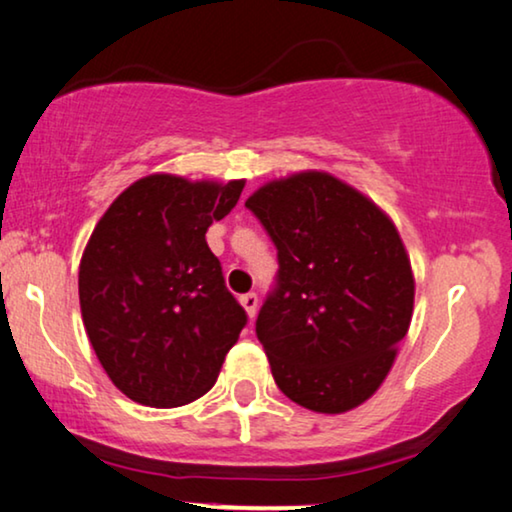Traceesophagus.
<instances>
[{
    "label": "esophagus",
    "instance_id": "1",
    "mask_svg": "<svg viewBox=\"0 0 512 512\" xmlns=\"http://www.w3.org/2000/svg\"><path fill=\"white\" fill-rule=\"evenodd\" d=\"M241 306L246 308V313H248V318L253 320L255 318V313H257V304H259V299H257V294L255 292H248V294H241Z\"/></svg>",
    "mask_w": 512,
    "mask_h": 512
}]
</instances>
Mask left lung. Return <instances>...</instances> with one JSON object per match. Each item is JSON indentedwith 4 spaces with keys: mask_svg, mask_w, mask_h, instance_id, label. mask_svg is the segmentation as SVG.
I'll use <instances>...</instances> for the list:
<instances>
[{
    "mask_svg": "<svg viewBox=\"0 0 512 512\" xmlns=\"http://www.w3.org/2000/svg\"><path fill=\"white\" fill-rule=\"evenodd\" d=\"M246 206L278 248L257 338L280 392L315 413L362 406L413 318L415 278L390 215L327 171L264 183Z\"/></svg>",
    "mask_w": 512,
    "mask_h": 512,
    "instance_id": "obj_1",
    "label": "left lung"
}]
</instances>
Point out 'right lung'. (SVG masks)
Returning a JSON list of instances; mask_svg holds the SVG:
<instances>
[{
	"mask_svg": "<svg viewBox=\"0 0 512 512\" xmlns=\"http://www.w3.org/2000/svg\"><path fill=\"white\" fill-rule=\"evenodd\" d=\"M243 185L150 174L97 222L78 269L81 315L106 376L132 401L176 408L204 397L239 341L246 311L206 232Z\"/></svg>",
	"mask_w": 512,
	"mask_h": 512,
	"instance_id": "add662e5",
	"label": "right lung"
}]
</instances>
